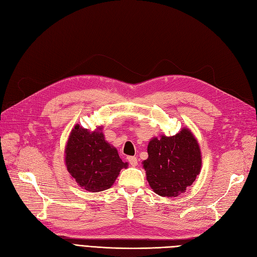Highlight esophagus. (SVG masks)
Returning a JSON list of instances; mask_svg holds the SVG:
<instances>
[{
    "label": "esophagus",
    "instance_id": "1",
    "mask_svg": "<svg viewBox=\"0 0 257 257\" xmlns=\"http://www.w3.org/2000/svg\"><path fill=\"white\" fill-rule=\"evenodd\" d=\"M127 161L132 166H136L138 163L136 157H127Z\"/></svg>",
    "mask_w": 257,
    "mask_h": 257
}]
</instances>
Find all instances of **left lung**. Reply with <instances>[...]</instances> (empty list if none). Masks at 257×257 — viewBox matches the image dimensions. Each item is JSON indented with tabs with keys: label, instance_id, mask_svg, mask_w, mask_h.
Wrapping results in <instances>:
<instances>
[{
	"label": "left lung",
	"instance_id": "1",
	"mask_svg": "<svg viewBox=\"0 0 257 257\" xmlns=\"http://www.w3.org/2000/svg\"><path fill=\"white\" fill-rule=\"evenodd\" d=\"M201 152L188 128L178 134L154 138L148 145L144 169L150 187L159 196L173 198L185 192L200 173Z\"/></svg>",
	"mask_w": 257,
	"mask_h": 257
}]
</instances>
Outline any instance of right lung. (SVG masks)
<instances>
[{
    "label": "right lung",
    "mask_w": 257,
    "mask_h": 257,
    "mask_svg": "<svg viewBox=\"0 0 257 257\" xmlns=\"http://www.w3.org/2000/svg\"><path fill=\"white\" fill-rule=\"evenodd\" d=\"M100 131L88 132L75 125L66 147L68 172L81 187L93 192L109 189L120 171L126 168Z\"/></svg>",
    "instance_id": "obj_1"
}]
</instances>
